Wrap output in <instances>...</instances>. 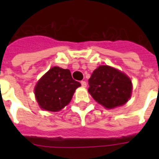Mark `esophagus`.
<instances>
[{
  "instance_id": "obj_1",
  "label": "esophagus",
  "mask_w": 159,
  "mask_h": 159,
  "mask_svg": "<svg viewBox=\"0 0 159 159\" xmlns=\"http://www.w3.org/2000/svg\"><path fill=\"white\" fill-rule=\"evenodd\" d=\"M81 84H82V87H87V82H85V81H82V82H81Z\"/></svg>"
}]
</instances>
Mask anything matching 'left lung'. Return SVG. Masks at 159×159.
<instances>
[{"label":"left lung","mask_w":159,"mask_h":159,"mask_svg":"<svg viewBox=\"0 0 159 159\" xmlns=\"http://www.w3.org/2000/svg\"><path fill=\"white\" fill-rule=\"evenodd\" d=\"M88 84L91 96L108 109L126 103L132 91L131 81L125 74L105 65L93 71Z\"/></svg>","instance_id":"8db88e82"}]
</instances>
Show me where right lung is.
I'll use <instances>...</instances> for the list:
<instances>
[{
  "mask_svg": "<svg viewBox=\"0 0 159 159\" xmlns=\"http://www.w3.org/2000/svg\"><path fill=\"white\" fill-rule=\"evenodd\" d=\"M80 86V82L72 79L69 70L53 67L36 85V100L41 108L46 111H60L69 103Z\"/></svg>",
  "mask_w": 159,
  "mask_h": 159,
  "instance_id": "add662e5",
  "label": "right lung"
}]
</instances>
